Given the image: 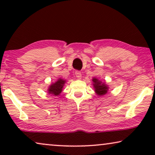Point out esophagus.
Masks as SVG:
<instances>
[{
    "instance_id": "34e87169",
    "label": "esophagus",
    "mask_w": 155,
    "mask_h": 155,
    "mask_svg": "<svg viewBox=\"0 0 155 155\" xmlns=\"http://www.w3.org/2000/svg\"><path fill=\"white\" fill-rule=\"evenodd\" d=\"M75 76L78 78H79V79H80V78H81V77H82L81 72H80V71H75Z\"/></svg>"
}]
</instances>
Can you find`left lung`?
Segmentation results:
<instances>
[{"instance_id":"1","label":"left lung","mask_w":155,"mask_h":155,"mask_svg":"<svg viewBox=\"0 0 155 155\" xmlns=\"http://www.w3.org/2000/svg\"><path fill=\"white\" fill-rule=\"evenodd\" d=\"M92 81L93 83H94L93 85H94V87L95 89V92H96L97 94L101 96V95L107 94L108 91V87L104 83H102L99 80H97V78H94Z\"/></svg>"}]
</instances>
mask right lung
<instances>
[{
  "mask_svg": "<svg viewBox=\"0 0 155 155\" xmlns=\"http://www.w3.org/2000/svg\"><path fill=\"white\" fill-rule=\"evenodd\" d=\"M65 82L64 80L58 79L57 82L52 84L48 88V92L49 94H54V96H58L60 94V93L62 92V89L63 87V84Z\"/></svg>",
  "mask_w": 155,
  "mask_h": 155,
  "instance_id": "add662e5",
  "label": "right lung"
}]
</instances>
